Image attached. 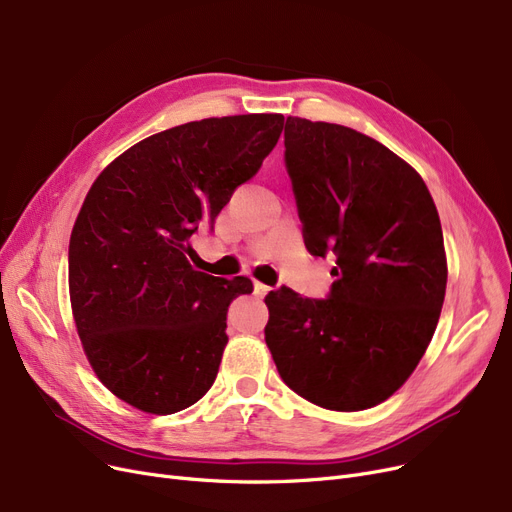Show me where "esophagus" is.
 Returning <instances> with one entry per match:
<instances>
[{
    "mask_svg": "<svg viewBox=\"0 0 512 512\" xmlns=\"http://www.w3.org/2000/svg\"><path fill=\"white\" fill-rule=\"evenodd\" d=\"M253 288H255V295L257 297H263V295H268V291H270V286L268 284H263V282H253Z\"/></svg>",
    "mask_w": 512,
    "mask_h": 512,
    "instance_id": "1",
    "label": "esophagus"
}]
</instances>
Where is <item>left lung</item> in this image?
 <instances>
[{
	"label": "left lung",
	"instance_id": "1",
	"mask_svg": "<svg viewBox=\"0 0 512 512\" xmlns=\"http://www.w3.org/2000/svg\"><path fill=\"white\" fill-rule=\"evenodd\" d=\"M284 165L305 249L337 257L326 299L280 286L265 297L282 381L341 412L385 402L425 355L448 265L422 177L381 142L335 123L288 117Z\"/></svg>",
	"mask_w": 512,
	"mask_h": 512
}]
</instances>
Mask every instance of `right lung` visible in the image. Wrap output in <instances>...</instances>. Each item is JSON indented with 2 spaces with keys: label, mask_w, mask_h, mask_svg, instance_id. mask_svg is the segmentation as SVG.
Wrapping results in <instances>:
<instances>
[{
  "label": "right lung",
  "mask_w": 512,
  "mask_h": 512,
  "mask_svg": "<svg viewBox=\"0 0 512 512\" xmlns=\"http://www.w3.org/2000/svg\"><path fill=\"white\" fill-rule=\"evenodd\" d=\"M282 125V115H238L165 129L87 192L69 244L73 316L98 379L129 406L173 414L211 389L228 307L253 282L196 272L190 236L213 230Z\"/></svg>",
  "instance_id": "obj_1"
}]
</instances>
